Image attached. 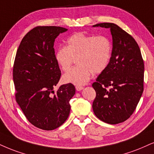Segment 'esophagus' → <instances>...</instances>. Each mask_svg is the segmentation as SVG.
Here are the masks:
<instances>
[{"instance_id":"esophagus-1","label":"esophagus","mask_w":154,"mask_h":154,"mask_svg":"<svg viewBox=\"0 0 154 154\" xmlns=\"http://www.w3.org/2000/svg\"><path fill=\"white\" fill-rule=\"evenodd\" d=\"M75 89H76L77 91H81V90H83V86H75Z\"/></svg>"}]
</instances>
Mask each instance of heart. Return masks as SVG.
Returning <instances> with one entry per match:
<instances>
[{"label": "heart", "mask_w": 154, "mask_h": 154, "mask_svg": "<svg viewBox=\"0 0 154 154\" xmlns=\"http://www.w3.org/2000/svg\"><path fill=\"white\" fill-rule=\"evenodd\" d=\"M112 56V43L105 35L74 33L66 40V46L56 51L55 60L60 69L67 71L76 60L77 66L63 76L65 83L82 86L91 74L103 72L109 66Z\"/></svg>", "instance_id": "1"}]
</instances>
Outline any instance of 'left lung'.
<instances>
[{"instance_id":"1","label":"left lung","mask_w":154,"mask_h":154,"mask_svg":"<svg viewBox=\"0 0 154 154\" xmlns=\"http://www.w3.org/2000/svg\"><path fill=\"white\" fill-rule=\"evenodd\" d=\"M93 26L110 28L113 39L109 66L92 84L96 93L93 110L100 121L117 124L133 114L143 94V60L135 39L116 24Z\"/></svg>"}]
</instances>
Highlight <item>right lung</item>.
<instances>
[{
    "mask_svg": "<svg viewBox=\"0 0 154 154\" xmlns=\"http://www.w3.org/2000/svg\"><path fill=\"white\" fill-rule=\"evenodd\" d=\"M59 26H37L22 39L13 69L16 100L28 121L45 131L56 129L70 113L69 100L75 93L72 83L55 91L61 73L55 60L54 45Z\"/></svg>",
    "mask_w": 154,
    "mask_h": 154,
    "instance_id": "1",
    "label": "right lung"
}]
</instances>
